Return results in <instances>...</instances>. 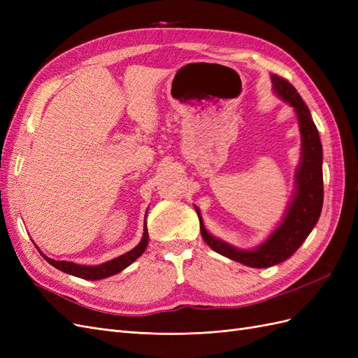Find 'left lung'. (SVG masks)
Instances as JSON below:
<instances>
[{
	"instance_id": "8db88e82",
	"label": "left lung",
	"mask_w": 358,
	"mask_h": 358,
	"mask_svg": "<svg viewBox=\"0 0 358 358\" xmlns=\"http://www.w3.org/2000/svg\"><path fill=\"white\" fill-rule=\"evenodd\" d=\"M272 82L275 92L294 107L301 133V162L296 175L297 189L284 221L263 245L255 248L254 251H242L239 248L221 242L206 231L200 218V210L196 208L203 241L215 252L255 268L279 264L294 254L318 222L324 200L322 146L318 129L312 121L308 106L301 100L294 86L276 74L272 76Z\"/></svg>"
}]
</instances>
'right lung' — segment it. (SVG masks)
Listing matches in <instances>:
<instances>
[{
  "instance_id": "obj_1",
  "label": "right lung",
  "mask_w": 358,
  "mask_h": 358,
  "mask_svg": "<svg viewBox=\"0 0 358 358\" xmlns=\"http://www.w3.org/2000/svg\"><path fill=\"white\" fill-rule=\"evenodd\" d=\"M149 242V234H148V229H146V221H145V231H143V237L140 243L131 249V251L110 259V262H107L104 264L100 266H80V264H74L70 262H57V259H52L48 258L46 255H43L46 258V262L49 264H52L53 267H57L61 272H66L70 273L73 276H78L82 279H90V280H96V279H104V278H109L112 275H116L124 270L125 267H128L133 262L142 255L145 252V249L148 246Z\"/></svg>"
}]
</instances>
